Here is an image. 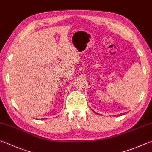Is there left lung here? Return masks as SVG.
<instances>
[{"label":"left lung","mask_w":152,"mask_h":152,"mask_svg":"<svg viewBox=\"0 0 152 152\" xmlns=\"http://www.w3.org/2000/svg\"><path fill=\"white\" fill-rule=\"evenodd\" d=\"M93 111H94V110H93ZM95 113H96V114H98V113H96V112H95ZM127 114V112H125V113H122V114H118V115H124V114ZM117 115H114V116H117Z\"/></svg>","instance_id":"1"}]
</instances>
